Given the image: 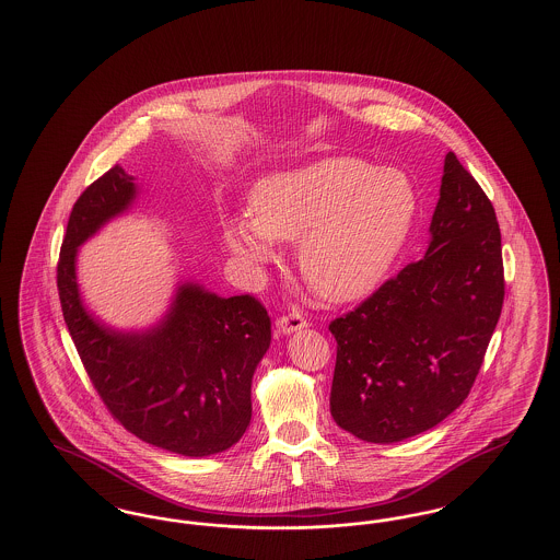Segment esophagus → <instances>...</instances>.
<instances>
[{"instance_id":"esophagus-1","label":"esophagus","mask_w":560,"mask_h":560,"mask_svg":"<svg viewBox=\"0 0 560 560\" xmlns=\"http://www.w3.org/2000/svg\"><path fill=\"white\" fill-rule=\"evenodd\" d=\"M304 327H308V320L304 319L298 311H290L288 315H283V317L277 319V329H279L283 336H290L293 331H300V329H304Z\"/></svg>"}]
</instances>
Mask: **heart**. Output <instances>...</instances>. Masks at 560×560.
I'll return each instance as SVG.
<instances>
[{
    "instance_id": "b5f03b06",
    "label": "heart",
    "mask_w": 560,
    "mask_h": 560,
    "mask_svg": "<svg viewBox=\"0 0 560 560\" xmlns=\"http://www.w3.org/2000/svg\"><path fill=\"white\" fill-rule=\"evenodd\" d=\"M418 210V188L405 172L325 158L258 180L249 213H226L222 233L252 270L277 258V241H298L304 279L323 298L348 302L372 292L395 265Z\"/></svg>"
}]
</instances>
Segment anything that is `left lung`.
Wrapping results in <instances>:
<instances>
[{"label": "left lung", "mask_w": 560, "mask_h": 560, "mask_svg": "<svg viewBox=\"0 0 560 560\" xmlns=\"http://www.w3.org/2000/svg\"><path fill=\"white\" fill-rule=\"evenodd\" d=\"M422 260L329 323V409L368 443L436 427L468 397L504 304L502 235L479 183L447 153Z\"/></svg>", "instance_id": "1"}]
</instances>
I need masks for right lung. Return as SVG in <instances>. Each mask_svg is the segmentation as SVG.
Returning a JSON list of instances; mask_svg holds the SVG:
<instances>
[{
  "label": "right lung",
  "mask_w": 560,
  "mask_h": 560,
  "mask_svg": "<svg viewBox=\"0 0 560 560\" xmlns=\"http://www.w3.org/2000/svg\"><path fill=\"white\" fill-rule=\"evenodd\" d=\"M136 178L119 165L81 192L58 260L62 317L113 418L149 445L188 457L233 447L252 420V377L270 347L267 308L252 295L220 298L178 281L147 329H115L81 298L78 249L128 212Z\"/></svg>",
  "instance_id": "right-lung-1"
}]
</instances>
